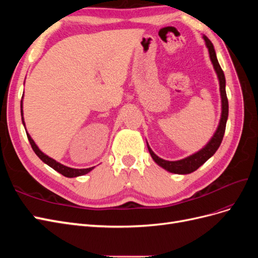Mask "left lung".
<instances>
[{
  "label": "left lung",
  "mask_w": 258,
  "mask_h": 258,
  "mask_svg": "<svg viewBox=\"0 0 258 258\" xmlns=\"http://www.w3.org/2000/svg\"><path fill=\"white\" fill-rule=\"evenodd\" d=\"M204 40L206 42V45H207L209 53H210V59H211V61H212V64H213L215 72L217 74L218 81H220V91H221V98H222L221 120H220V123H218V127L215 131L214 136L212 137V139L210 140L209 143L199 152L195 153V154L188 156V157H186L181 160L169 161V160L162 159V158L158 157V156L152 151V148L147 144L148 152H150L154 161L157 163L158 166H160L163 169H166L171 173L188 174V173L194 172V171H196L200 166L204 165V163L210 157H212V156L215 154V152L218 150V147H220V145L223 141V137L225 134L226 122H227V118H228V99H227V95H226V88H225L226 87L225 75H224V72H223L220 63H218V61H217L213 44L211 43V41L206 35H204Z\"/></svg>",
  "instance_id": "left-lung-1"
}]
</instances>
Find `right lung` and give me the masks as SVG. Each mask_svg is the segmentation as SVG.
<instances>
[{"label":"right lung","mask_w":258,"mask_h":258,"mask_svg":"<svg viewBox=\"0 0 258 258\" xmlns=\"http://www.w3.org/2000/svg\"><path fill=\"white\" fill-rule=\"evenodd\" d=\"M20 107H21V119H22V123L23 126H26L25 124V120H23V111H22V100H21V104H20ZM27 132V131H26ZM27 137H28V140L29 142L31 144V146H32V150L34 151V153L37 155V157L40 158L43 162H45L46 165H48L49 167H51L53 170H56L57 172L61 173L62 175H64L67 177H76V176H81V175H84V174H87L88 172H90V171L95 168V167H91V168H87V169H73V168H69L67 166H63L61 165L60 162L56 161L54 159L50 158L49 156L45 155L40 148L37 147V145L35 144V142L32 140V138L30 137V135L27 132Z\"/></svg>","instance_id":"add662e5"}]
</instances>
